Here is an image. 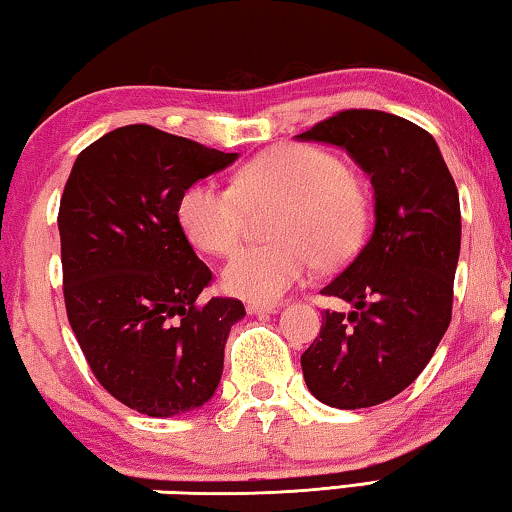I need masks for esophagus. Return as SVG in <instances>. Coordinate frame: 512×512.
Listing matches in <instances>:
<instances>
[{
  "label": "esophagus",
  "mask_w": 512,
  "mask_h": 512,
  "mask_svg": "<svg viewBox=\"0 0 512 512\" xmlns=\"http://www.w3.org/2000/svg\"><path fill=\"white\" fill-rule=\"evenodd\" d=\"M248 315H273L278 312V305H264V303H248L246 305Z\"/></svg>",
  "instance_id": "1"
}]
</instances>
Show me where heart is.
Here are the masks:
<instances>
[{"mask_svg": "<svg viewBox=\"0 0 512 512\" xmlns=\"http://www.w3.org/2000/svg\"><path fill=\"white\" fill-rule=\"evenodd\" d=\"M282 204L273 225L280 243L246 248L223 271L227 292L276 303L310 276L315 264L340 266L361 250L370 200L342 160L310 144H280L250 160L234 186L204 181L179 202V223L193 246L230 255L246 232L250 209Z\"/></svg>", "mask_w": 512, "mask_h": 512, "instance_id": "1", "label": "heart"}]
</instances>
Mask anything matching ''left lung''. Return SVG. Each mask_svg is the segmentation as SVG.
I'll return each mask as SVG.
<instances>
[{"instance_id": "left-lung-1", "label": "left lung", "mask_w": 512, "mask_h": 512, "mask_svg": "<svg viewBox=\"0 0 512 512\" xmlns=\"http://www.w3.org/2000/svg\"><path fill=\"white\" fill-rule=\"evenodd\" d=\"M296 140L345 149L375 188L368 243L322 289L354 310H326L301 356L319 402L375 407L414 384L451 324L460 197L434 137L395 114L345 110Z\"/></svg>"}]
</instances>
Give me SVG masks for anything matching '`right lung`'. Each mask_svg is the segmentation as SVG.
<instances>
[{
    "label": "right lung",
    "instance_id": "right-lung-1",
    "mask_svg": "<svg viewBox=\"0 0 512 512\" xmlns=\"http://www.w3.org/2000/svg\"><path fill=\"white\" fill-rule=\"evenodd\" d=\"M239 154L147 124L117 128L75 158L59 204L64 299L91 372L126 407L188 414L216 393L241 301L213 282L179 223L186 190Z\"/></svg>",
    "mask_w": 512,
    "mask_h": 512
}]
</instances>
